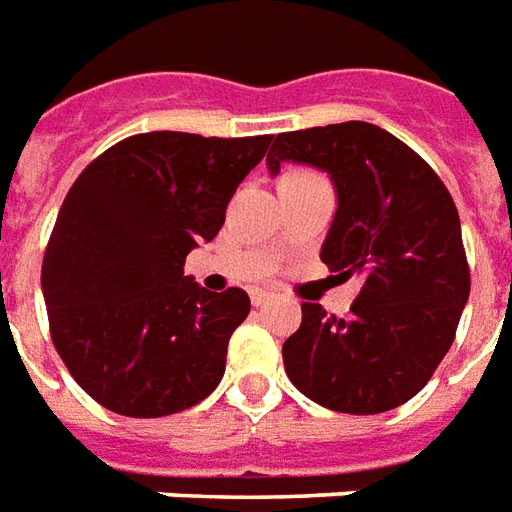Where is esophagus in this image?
<instances>
[{
	"mask_svg": "<svg viewBox=\"0 0 512 512\" xmlns=\"http://www.w3.org/2000/svg\"><path fill=\"white\" fill-rule=\"evenodd\" d=\"M270 297H273V292H267V289H250V303L253 306H262Z\"/></svg>",
	"mask_w": 512,
	"mask_h": 512,
	"instance_id": "34e87169",
	"label": "esophagus"
}]
</instances>
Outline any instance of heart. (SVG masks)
<instances>
[{"label":"heart","mask_w":512,"mask_h":512,"mask_svg":"<svg viewBox=\"0 0 512 512\" xmlns=\"http://www.w3.org/2000/svg\"><path fill=\"white\" fill-rule=\"evenodd\" d=\"M295 173H308V170H295Z\"/></svg>","instance_id":"1"}]
</instances>
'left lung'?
<instances>
[{"label": "left lung", "instance_id": "left-lung-1", "mask_svg": "<svg viewBox=\"0 0 512 512\" xmlns=\"http://www.w3.org/2000/svg\"><path fill=\"white\" fill-rule=\"evenodd\" d=\"M286 159L331 173L339 209L320 256L336 278L361 281L342 320L303 303L284 342L286 375L331 411H391L433 378L469 300L455 201L436 170L375 123L278 134L270 173Z\"/></svg>", "mask_w": 512, "mask_h": 512}]
</instances>
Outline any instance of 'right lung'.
<instances>
[{"instance_id":"obj_1","label":"right lung","mask_w":512,"mask_h":512,"mask_svg":"<svg viewBox=\"0 0 512 512\" xmlns=\"http://www.w3.org/2000/svg\"><path fill=\"white\" fill-rule=\"evenodd\" d=\"M273 134H132L79 173L43 253L54 350L107 411L157 419L192 408L226 372L250 297L184 275Z\"/></svg>"}]
</instances>
